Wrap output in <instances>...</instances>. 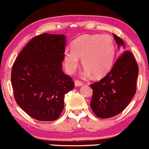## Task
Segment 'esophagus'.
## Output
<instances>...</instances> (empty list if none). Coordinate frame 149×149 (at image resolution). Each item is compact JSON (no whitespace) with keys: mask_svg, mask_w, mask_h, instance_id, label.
Returning a JSON list of instances; mask_svg holds the SVG:
<instances>
[{"mask_svg":"<svg viewBox=\"0 0 149 149\" xmlns=\"http://www.w3.org/2000/svg\"><path fill=\"white\" fill-rule=\"evenodd\" d=\"M75 85H76V87L81 86V85H83V83H82L81 81H80V80H75Z\"/></svg>","mask_w":149,"mask_h":149,"instance_id":"1","label":"esophagus"}]
</instances>
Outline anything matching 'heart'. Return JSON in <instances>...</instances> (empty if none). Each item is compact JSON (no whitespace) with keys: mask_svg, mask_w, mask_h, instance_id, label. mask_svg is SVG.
Instances as JSON below:
<instances>
[{"mask_svg":"<svg viewBox=\"0 0 149 149\" xmlns=\"http://www.w3.org/2000/svg\"><path fill=\"white\" fill-rule=\"evenodd\" d=\"M116 55V46L108 35H84L75 40L71 49L64 52V66L69 74L76 72L79 66L78 58L85 68L83 76L92 74L95 78L105 76L111 69Z\"/></svg>","mask_w":149,"mask_h":149,"instance_id":"1","label":"heart"}]
</instances>
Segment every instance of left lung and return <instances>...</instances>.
<instances>
[{"mask_svg":"<svg viewBox=\"0 0 149 149\" xmlns=\"http://www.w3.org/2000/svg\"><path fill=\"white\" fill-rule=\"evenodd\" d=\"M120 47L124 42L116 34ZM139 67L132 53L125 50L118 57L111 70L100 81L90 84L93 95L90 107L100 118H109L120 113L136 93Z\"/></svg>","mask_w":149,"mask_h":149,"instance_id":"obj_1","label":"left lung"}]
</instances>
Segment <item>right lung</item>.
Listing matches in <instances>:
<instances>
[{
  "mask_svg": "<svg viewBox=\"0 0 149 149\" xmlns=\"http://www.w3.org/2000/svg\"><path fill=\"white\" fill-rule=\"evenodd\" d=\"M64 35L42 33L24 47L13 65L11 83L17 104L33 118L52 121L61 115L64 95L75 87L62 71Z\"/></svg>",
  "mask_w": 149,
  "mask_h": 149,
  "instance_id": "add662e5",
  "label": "right lung"
}]
</instances>
